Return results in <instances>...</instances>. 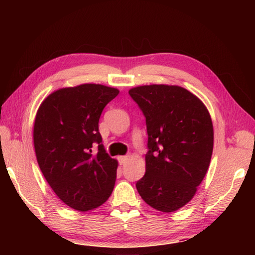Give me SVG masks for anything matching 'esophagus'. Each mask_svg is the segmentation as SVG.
<instances>
[{
  "mask_svg": "<svg viewBox=\"0 0 255 255\" xmlns=\"http://www.w3.org/2000/svg\"><path fill=\"white\" fill-rule=\"evenodd\" d=\"M128 160H129V156L128 155H123V156H119V158H118L119 163H121L122 165L125 164V163H127Z\"/></svg>",
  "mask_w": 255,
  "mask_h": 255,
  "instance_id": "1",
  "label": "esophagus"
}]
</instances>
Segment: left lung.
<instances>
[{
  "instance_id": "8db88e82",
  "label": "left lung",
  "mask_w": 255,
  "mask_h": 255,
  "mask_svg": "<svg viewBox=\"0 0 255 255\" xmlns=\"http://www.w3.org/2000/svg\"><path fill=\"white\" fill-rule=\"evenodd\" d=\"M145 117V174L136 184L151 207L172 213L192 200L207 173L214 128L207 107L178 85L151 84L129 90Z\"/></svg>"
}]
</instances>
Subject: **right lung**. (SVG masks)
Wrapping results in <instances>:
<instances>
[{
  "label": "right lung",
  "mask_w": 255,
  "mask_h": 255,
  "mask_svg": "<svg viewBox=\"0 0 255 255\" xmlns=\"http://www.w3.org/2000/svg\"><path fill=\"white\" fill-rule=\"evenodd\" d=\"M110 86L85 83L52 92L34 124L37 162L62 202L89 211L104 204L115 186L118 162L106 153L99 131L104 107L118 95ZM97 143L94 153L92 147Z\"/></svg>",
  "instance_id": "right-lung-1"
}]
</instances>
